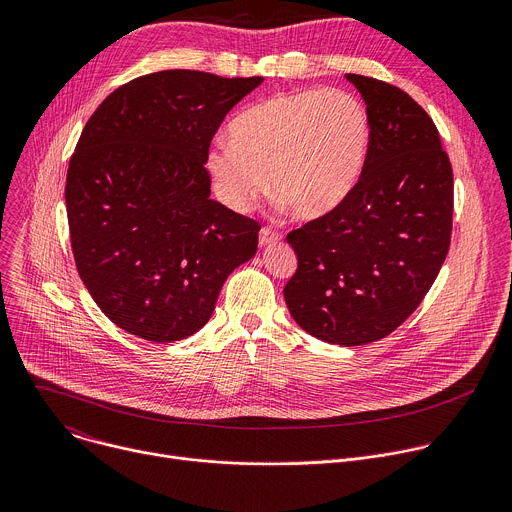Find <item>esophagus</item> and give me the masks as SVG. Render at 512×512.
I'll use <instances>...</instances> for the list:
<instances>
[{"mask_svg": "<svg viewBox=\"0 0 512 512\" xmlns=\"http://www.w3.org/2000/svg\"><path fill=\"white\" fill-rule=\"evenodd\" d=\"M281 239V235L279 233H275L273 229H269V227H263L261 231H259V245L261 247H267V245H273V243H277Z\"/></svg>", "mask_w": 512, "mask_h": 512, "instance_id": "1", "label": "esophagus"}]
</instances>
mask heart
<instances>
[{"mask_svg":"<svg viewBox=\"0 0 512 512\" xmlns=\"http://www.w3.org/2000/svg\"><path fill=\"white\" fill-rule=\"evenodd\" d=\"M229 135L231 141H216L206 156L214 190L227 206L245 212L271 184L283 206L302 221H316L356 190L373 127L352 93L312 89L249 107L231 121Z\"/></svg>","mask_w":512,"mask_h":512,"instance_id":"b5f03b06","label":"heart"}]
</instances>
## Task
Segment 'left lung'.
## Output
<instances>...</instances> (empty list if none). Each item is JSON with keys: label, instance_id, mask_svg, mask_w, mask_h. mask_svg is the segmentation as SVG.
I'll list each match as a JSON object with an SVG mask.
<instances>
[{"label": "left lung", "instance_id": "8db88e82", "mask_svg": "<svg viewBox=\"0 0 512 512\" xmlns=\"http://www.w3.org/2000/svg\"><path fill=\"white\" fill-rule=\"evenodd\" d=\"M371 115L367 168L348 200L287 235V310L318 340L385 338L421 304L452 235L454 174L431 117L399 87L344 75Z\"/></svg>", "mask_w": 512, "mask_h": 512}]
</instances>
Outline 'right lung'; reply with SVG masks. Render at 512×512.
<instances>
[{
    "instance_id": "right-lung-1",
    "label": "right lung",
    "mask_w": 512,
    "mask_h": 512,
    "mask_svg": "<svg viewBox=\"0 0 512 512\" xmlns=\"http://www.w3.org/2000/svg\"><path fill=\"white\" fill-rule=\"evenodd\" d=\"M261 83L162 70L113 91L87 121L64 190L72 255L125 332L192 336L255 255L259 225L210 198L204 164L227 113Z\"/></svg>"
}]
</instances>
